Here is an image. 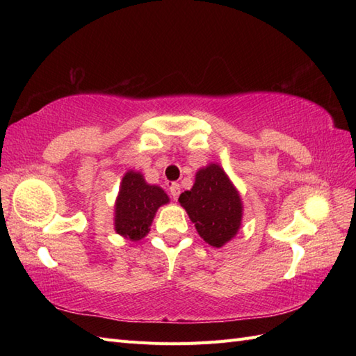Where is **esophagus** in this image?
Returning a JSON list of instances; mask_svg holds the SVG:
<instances>
[{
  "instance_id": "obj_1",
  "label": "esophagus",
  "mask_w": 356,
  "mask_h": 356,
  "mask_svg": "<svg viewBox=\"0 0 356 356\" xmlns=\"http://www.w3.org/2000/svg\"><path fill=\"white\" fill-rule=\"evenodd\" d=\"M170 194H171V197H172L174 200H177L179 194H180V185L176 184V182H172V184L170 185Z\"/></svg>"
}]
</instances>
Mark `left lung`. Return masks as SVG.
Wrapping results in <instances>:
<instances>
[{
  "label": "left lung",
  "mask_w": 356,
  "mask_h": 356,
  "mask_svg": "<svg viewBox=\"0 0 356 356\" xmlns=\"http://www.w3.org/2000/svg\"><path fill=\"white\" fill-rule=\"evenodd\" d=\"M179 202L208 245L222 248L237 236L243 202L218 163L211 162L195 172L193 188L180 194Z\"/></svg>",
  "instance_id": "1"
}]
</instances>
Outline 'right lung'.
I'll list each match as a JSON object with an SVG mask.
<instances>
[{"label": "right lung", "mask_w": 356, "mask_h": 356, "mask_svg": "<svg viewBox=\"0 0 356 356\" xmlns=\"http://www.w3.org/2000/svg\"><path fill=\"white\" fill-rule=\"evenodd\" d=\"M170 203L161 186L148 184L140 171L128 170L115 202V231L130 241H139L149 232L157 209Z\"/></svg>", "instance_id": "add662e5"}]
</instances>
